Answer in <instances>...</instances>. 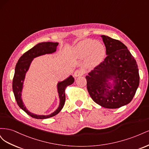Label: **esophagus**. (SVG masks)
Wrapping results in <instances>:
<instances>
[{"instance_id":"34e87169","label":"esophagus","mask_w":149,"mask_h":149,"mask_svg":"<svg viewBox=\"0 0 149 149\" xmlns=\"http://www.w3.org/2000/svg\"><path fill=\"white\" fill-rule=\"evenodd\" d=\"M83 71H81V70H76L74 71V76H75V77H78V76H82L83 74Z\"/></svg>"}]
</instances>
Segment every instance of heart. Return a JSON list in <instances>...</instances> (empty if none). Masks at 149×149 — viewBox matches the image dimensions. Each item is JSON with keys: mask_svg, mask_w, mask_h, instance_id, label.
<instances>
[{"mask_svg": "<svg viewBox=\"0 0 149 149\" xmlns=\"http://www.w3.org/2000/svg\"><path fill=\"white\" fill-rule=\"evenodd\" d=\"M104 46L93 39H85L79 42L72 49L71 56L76 58H86V63L94 67L100 64L104 58Z\"/></svg>", "mask_w": 149, "mask_h": 149, "instance_id": "heart-1", "label": "heart"}]
</instances>
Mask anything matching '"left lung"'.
<instances>
[{
    "label": "left lung",
    "mask_w": 149,
    "mask_h": 149,
    "mask_svg": "<svg viewBox=\"0 0 149 149\" xmlns=\"http://www.w3.org/2000/svg\"><path fill=\"white\" fill-rule=\"evenodd\" d=\"M107 56L86 76L92 100L102 107L116 109L127 104L139 85L137 62L124 43L101 35ZM113 80V86L108 84Z\"/></svg>",
    "instance_id": "1"
}]
</instances>
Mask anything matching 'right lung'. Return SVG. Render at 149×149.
I'll list each match as a JSON object with an SVG mask.
<instances>
[{
  "mask_svg": "<svg viewBox=\"0 0 149 149\" xmlns=\"http://www.w3.org/2000/svg\"><path fill=\"white\" fill-rule=\"evenodd\" d=\"M58 45V43L57 42L39 43L37 45H35L32 48L29 49V51L25 52L19 58L15 66V74L14 76H13L12 82V89L17 103L22 110H24L26 114L31 116V118L35 119H47L49 118H52L53 116H55L59 113L65 104V89L67 86L72 84L74 81V78L72 76H70V77L65 80L58 83L57 88L60 97V105L57 108V109L51 114L47 116L34 114L26 109V107H25L24 104V102L21 98V93L22 89H23V84L25 77V74L29 68L31 61H32L34 58L45 55V54L52 53L56 52Z\"/></svg>",
  "mask_w": 149,
  "mask_h": 149,
  "instance_id": "1",
  "label": "right lung"
}]
</instances>
